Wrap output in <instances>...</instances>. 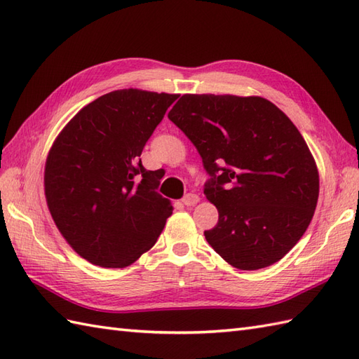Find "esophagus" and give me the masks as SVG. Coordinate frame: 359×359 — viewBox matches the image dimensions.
Returning <instances> with one entry per match:
<instances>
[{
	"label": "esophagus",
	"instance_id": "34e87169",
	"mask_svg": "<svg viewBox=\"0 0 359 359\" xmlns=\"http://www.w3.org/2000/svg\"><path fill=\"white\" fill-rule=\"evenodd\" d=\"M201 197L197 194H187L184 199H182V202H184V205H187V207H194L196 203H199Z\"/></svg>",
	"mask_w": 359,
	"mask_h": 359
}]
</instances>
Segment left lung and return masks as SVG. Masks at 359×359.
Masks as SVG:
<instances>
[{
    "label": "left lung",
    "instance_id": "1",
    "mask_svg": "<svg viewBox=\"0 0 359 359\" xmlns=\"http://www.w3.org/2000/svg\"><path fill=\"white\" fill-rule=\"evenodd\" d=\"M199 151L219 211L205 239L239 270L280 261L306 233L319 174L306 140L262 97L185 94L168 114Z\"/></svg>",
    "mask_w": 359,
    "mask_h": 359
}]
</instances>
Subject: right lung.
I'll use <instances>...</instances> for the list:
<instances>
[{
  "mask_svg": "<svg viewBox=\"0 0 359 359\" xmlns=\"http://www.w3.org/2000/svg\"><path fill=\"white\" fill-rule=\"evenodd\" d=\"M177 97L112 90L75 114L53 142L44 166L46 202L58 231L88 262L131 265L172 215L140 154Z\"/></svg>",
  "mask_w": 359,
  "mask_h": 359,
  "instance_id": "add662e5",
  "label": "right lung"
}]
</instances>
